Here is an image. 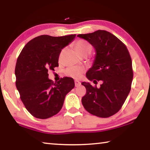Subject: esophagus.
Instances as JSON below:
<instances>
[{
    "label": "esophagus",
    "instance_id": "1",
    "mask_svg": "<svg viewBox=\"0 0 150 150\" xmlns=\"http://www.w3.org/2000/svg\"><path fill=\"white\" fill-rule=\"evenodd\" d=\"M75 87H79V86L81 85V82L79 81H75Z\"/></svg>",
    "mask_w": 150,
    "mask_h": 150
}]
</instances>
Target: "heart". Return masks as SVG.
Listing matches in <instances>:
<instances>
[{
    "instance_id": "heart-1",
    "label": "heart",
    "mask_w": 150,
    "mask_h": 150,
    "mask_svg": "<svg viewBox=\"0 0 150 150\" xmlns=\"http://www.w3.org/2000/svg\"><path fill=\"white\" fill-rule=\"evenodd\" d=\"M75 50L77 51V53L79 54L81 56L85 54H88L92 51V46L88 42L83 41V40H79L75 43ZM62 55V52L60 54L59 58H61ZM65 74L67 75L68 77H72L75 79H79L81 77L83 73H84V69L81 67H68L67 69L65 70Z\"/></svg>"
}]
</instances>
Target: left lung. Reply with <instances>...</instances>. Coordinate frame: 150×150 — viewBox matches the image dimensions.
I'll return each instance as SVG.
<instances>
[{
    "instance_id": "left-lung-1",
    "label": "left lung",
    "mask_w": 150,
    "mask_h": 150,
    "mask_svg": "<svg viewBox=\"0 0 150 150\" xmlns=\"http://www.w3.org/2000/svg\"><path fill=\"white\" fill-rule=\"evenodd\" d=\"M77 36L87 40L96 51L92 67L86 74L87 79L94 83L103 81L100 88L89 83H81L87 90L81 100L83 105L91 115L110 117L120 110L131 89L133 70L130 55L118 38L105 30Z\"/></svg>"
}]
</instances>
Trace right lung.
Listing matches in <instances>:
<instances>
[{"instance_id":"obj_1","label":"right lung","mask_w":150,"mask_h":150,"mask_svg":"<svg viewBox=\"0 0 150 150\" xmlns=\"http://www.w3.org/2000/svg\"><path fill=\"white\" fill-rule=\"evenodd\" d=\"M76 34L54 37L38 36L28 43L17 59L16 86L27 110L40 119H46L62 109L67 94L75 87L74 80L63 77L54 83L48 70L58 67L62 50L75 39Z\"/></svg>"}]
</instances>
